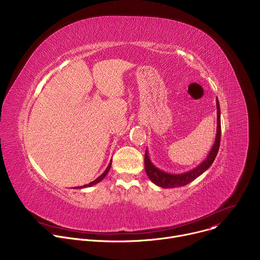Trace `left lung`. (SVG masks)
I'll return each instance as SVG.
<instances>
[{
	"instance_id": "1",
	"label": "left lung",
	"mask_w": 260,
	"mask_h": 260,
	"mask_svg": "<svg viewBox=\"0 0 260 260\" xmlns=\"http://www.w3.org/2000/svg\"><path fill=\"white\" fill-rule=\"evenodd\" d=\"M216 106H217V134L215 138V142L213 147L211 148V150L209 154L207 155V158L198 167L194 169L188 171V172H184L181 174H171L167 173L165 171H161L157 167H155L149 157V154H148V150L146 149L145 151V171L147 176L149 177V179L159 187L162 188H175V187H180V186H185L194 179H197L199 176H201L203 173H205L213 164V161L216 158V155L219 150V146H220V136H221V122H220V106L218 100L216 101Z\"/></svg>"
}]
</instances>
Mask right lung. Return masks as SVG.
Returning a JSON list of instances; mask_svg holds the SVG:
<instances>
[{
	"instance_id": "right-lung-1",
	"label": "right lung",
	"mask_w": 260,
	"mask_h": 260,
	"mask_svg": "<svg viewBox=\"0 0 260 260\" xmlns=\"http://www.w3.org/2000/svg\"><path fill=\"white\" fill-rule=\"evenodd\" d=\"M111 165H112V160L110 161L109 166L107 167V169L105 170V172H104L100 177H98V178H96L95 180H93L92 182H90V183H88V184H86V185H83V186H78V187H76V188H86V187H90V186H93V185H95L96 183L101 182V181L106 177V175L108 174V172H109V170H110V168H111Z\"/></svg>"
}]
</instances>
